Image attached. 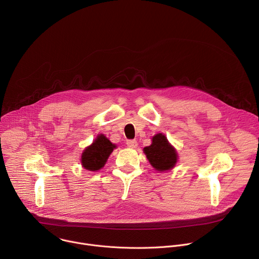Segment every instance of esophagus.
I'll return each mask as SVG.
<instances>
[{"label": "esophagus", "mask_w": 259, "mask_h": 259, "mask_svg": "<svg viewBox=\"0 0 259 259\" xmlns=\"http://www.w3.org/2000/svg\"><path fill=\"white\" fill-rule=\"evenodd\" d=\"M127 145L128 147H130V149H135V147L137 146V141L136 140H127Z\"/></svg>", "instance_id": "obj_1"}]
</instances>
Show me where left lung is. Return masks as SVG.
Instances as JSON below:
<instances>
[{
  "label": "left lung",
  "mask_w": 259,
  "mask_h": 259,
  "mask_svg": "<svg viewBox=\"0 0 259 259\" xmlns=\"http://www.w3.org/2000/svg\"><path fill=\"white\" fill-rule=\"evenodd\" d=\"M143 152L151 165L160 172L172 169L177 163L176 150L162 133L156 134L152 139V144L144 147Z\"/></svg>",
  "instance_id": "8db88e82"
}]
</instances>
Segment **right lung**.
<instances>
[{
	"label": "right lung",
	"mask_w": 259,
	"mask_h": 259,
	"mask_svg": "<svg viewBox=\"0 0 259 259\" xmlns=\"http://www.w3.org/2000/svg\"><path fill=\"white\" fill-rule=\"evenodd\" d=\"M117 145L110 142L103 134H99L91 145L87 146L82 154V166L89 171H97L106 163L109 155Z\"/></svg>",
	"instance_id": "add662e5"
}]
</instances>
